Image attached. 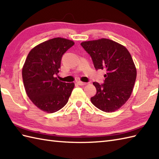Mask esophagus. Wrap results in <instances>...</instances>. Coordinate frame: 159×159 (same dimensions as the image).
Masks as SVG:
<instances>
[{"label":"esophagus","instance_id":"34e87169","mask_svg":"<svg viewBox=\"0 0 159 159\" xmlns=\"http://www.w3.org/2000/svg\"><path fill=\"white\" fill-rule=\"evenodd\" d=\"M77 83H78V85H85L87 84V83H84V82H81V81H78Z\"/></svg>","mask_w":159,"mask_h":159}]
</instances>
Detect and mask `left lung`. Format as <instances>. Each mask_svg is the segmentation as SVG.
<instances>
[{
    "mask_svg": "<svg viewBox=\"0 0 159 159\" xmlns=\"http://www.w3.org/2000/svg\"><path fill=\"white\" fill-rule=\"evenodd\" d=\"M80 45L92 57L96 70H106L104 83H93L96 93L91 102L107 113L119 109L130 98L137 77L130 52L124 46L105 38L83 42Z\"/></svg>",
    "mask_w": 159,
    "mask_h": 159,
    "instance_id": "obj_1",
    "label": "left lung"
}]
</instances>
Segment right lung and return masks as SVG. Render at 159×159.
I'll return each mask as SVG.
<instances>
[{"instance_id": "obj_1", "label": "right lung", "mask_w": 159, "mask_h": 159, "mask_svg": "<svg viewBox=\"0 0 159 159\" xmlns=\"http://www.w3.org/2000/svg\"><path fill=\"white\" fill-rule=\"evenodd\" d=\"M74 44L64 38L49 39L34 47L24 64L22 79L26 94L37 107L47 113L62 109L74 89V83L59 81L55 77L63 55Z\"/></svg>"}]
</instances>
